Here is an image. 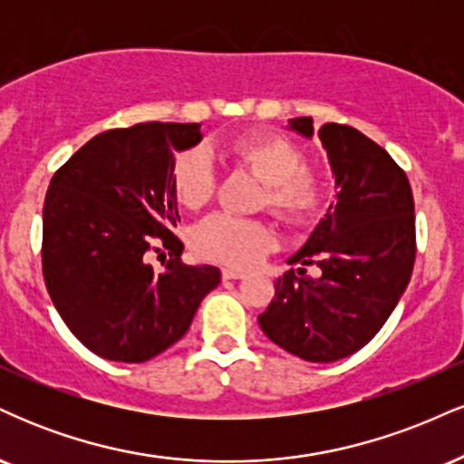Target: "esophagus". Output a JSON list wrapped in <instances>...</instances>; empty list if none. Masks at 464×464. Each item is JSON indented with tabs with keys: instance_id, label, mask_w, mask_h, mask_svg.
I'll list each match as a JSON object with an SVG mask.
<instances>
[{
	"instance_id": "esophagus-1",
	"label": "esophagus",
	"mask_w": 464,
	"mask_h": 464,
	"mask_svg": "<svg viewBox=\"0 0 464 464\" xmlns=\"http://www.w3.org/2000/svg\"><path fill=\"white\" fill-rule=\"evenodd\" d=\"M246 273L244 270H237V268H225L222 270V279H244Z\"/></svg>"
}]
</instances>
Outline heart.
<instances>
[{"label":"heart","instance_id":"heart-1","mask_svg":"<svg viewBox=\"0 0 464 464\" xmlns=\"http://www.w3.org/2000/svg\"><path fill=\"white\" fill-rule=\"evenodd\" d=\"M231 157L264 183L259 207L287 227L305 228L321 220L329 205V180L318 168L305 165V150L281 135L257 132L237 140ZM216 168L209 152L196 146L177 154L172 163V189L188 209H200L216 194ZM275 231L268 222L228 214H214L191 233V246L211 262L248 268L268 253Z\"/></svg>","mask_w":464,"mask_h":464}]
</instances>
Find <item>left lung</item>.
I'll return each mask as SVG.
<instances>
[{"label": "left lung", "mask_w": 464, "mask_h": 464, "mask_svg": "<svg viewBox=\"0 0 464 464\" xmlns=\"http://www.w3.org/2000/svg\"><path fill=\"white\" fill-rule=\"evenodd\" d=\"M290 129L314 135L312 117ZM338 185L329 205L290 264L275 281V299L259 314L262 332L287 353L307 362H335L371 343L401 299L414 257V198L408 177L384 148L353 126L318 130ZM305 265L322 268L306 276Z\"/></svg>", "instance_id": "1"}]
</instances>
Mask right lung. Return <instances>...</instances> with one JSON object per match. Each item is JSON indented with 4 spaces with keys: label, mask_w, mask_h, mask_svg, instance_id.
I'll return each instance as SVG.
<instances>
[{
    "label": "right lung",
    "mask_w": 464,
    "mask_h": 464,
    "mask_svg": "<svg viewBox=\"0 0 464 464\" xmlns=\"http://www.w3.org/2000/svg\"><path fill=\"white\" fill-rule=\"evenodd\" d=\"M200 124L146 121L84 143L50 180L44 205V279L80 343L113 362H146L179 343L216 266L180 262L174 150L200 141ZM172 249L157 274L147 253Z\"/></svg>",
    "instance_id": "add662e5"
}]
</instances>
